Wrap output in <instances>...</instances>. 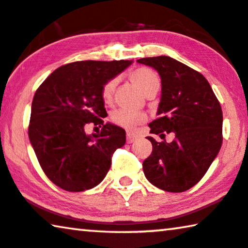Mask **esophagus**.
Instances as JSON below:
<instances>
[{
    "instance_id": "esophagus-1",
    "label": "esophagus",
    "mask_w": 248,
    "mask_h": 248,
    "mask_svg": "<svg viewBox=\"0 0 248 248\" xmlns=\"http://www.w3.org/2000/svg\"><path fill=\"white\" fill-rule=\"evenodd\" d=\"M136 139H137V137L132 134V132H127V142L128 144H132V142L136 141Z\"/></svg>"
}]
</instances>
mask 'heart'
Segmentation results:
<instances>
[{"label": "heart", "mask_w": 248, "mask_h": 248, "mask_svg": "<svg viewBox=\"0 0 248 248\" xmlns=\"http://www.w3.org/2000/svg\"><path fill=\"white\" fill-rule=\"evenodd\" d=\"M130 81L140 90V92L147 96L149 93L157 92L160 86V79L159 76L156 74L152 69L146 67H139L135 71H132L129 75ZM117 85V79L112 78L108 81L106 84L103 85L102 91H101V96H102L103 102L106 104H110L112 102L114 89ZM112 123L117 125L125 128V129H132L136 125L140 124L146 120V116L144 113L140 112H131V111L127 110H117L114 111L111 116Z\"/></svg>", "instance_id": "obj_1"}]
</instances>
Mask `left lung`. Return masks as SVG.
Instances as JSON below:
<instances>
[{
  "label": "left lung",
  "mask_w": 248,
  "mask_h": 248,
  "mask_svg": "<svg viewBox=\"0 0 248 248\" xmlns=\"http://www.w3.org/2000/svg\"><path fill=\"white\" fill-rule=\"evenodd\" d=\"M139 64L157 71L162 83L158 119L149 124L147 137L153 152L142 163L153 186L169 192H183L200 181L222 144V111L209 82L200 73L169 56L140 58ZM165 133H173L172 143Z\"/></svg>",
  "instance_id": "obj_1"
}]
</instances>
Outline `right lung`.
<instances>
[{
	"label": "right lung",
	"mask_w": 248,
	"mask_h": 248,
	"mask_svg": "<svg viewBox=\"0 0 248 248\" xmlns=\"http://www.w3.org/2000/svg\"><path fill=\"white\" fill-rule=\"evenodd\" d=\"M132 61H83L56 69L31 104L29 139L41 169L62 190L81 192L102 182L111 156L125 144V131L107 123L101 91ZM92 122L103 128L88 135Z\"/></svg>",
	"instance_id": "right-lung-1"
}]
</instances>
